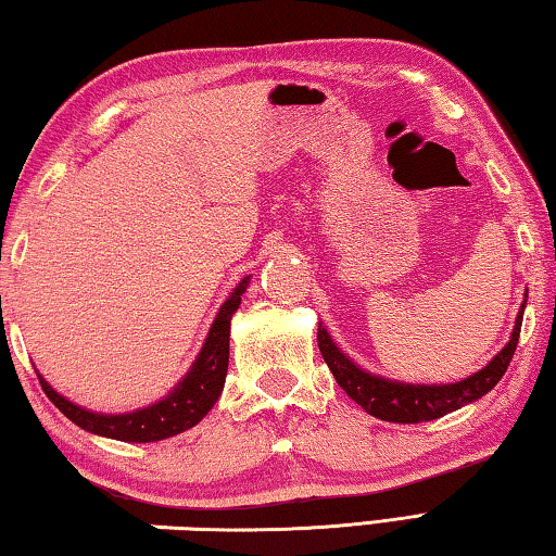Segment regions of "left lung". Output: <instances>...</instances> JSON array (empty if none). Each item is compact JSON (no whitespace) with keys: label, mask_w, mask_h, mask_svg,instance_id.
<instances>
[{"label":"left lung","mask_w":556,"mask_h":556,"mask_svg":"<svg viewBox=\"0 0 556 556\" xmlns=\"http://www.w3.org/2000/svg\"><path fill=\"white\" fill-rule=\"evenodd\" d=\"M527 299V294H525ZM522 312L525 301L520 306V314L515 318V328L510 341L497 353L483 370L468 375L460 382L451 384H409L380 378L363 370L355 365L341 348L333 343L326 328L318 324V351H321L324 361L331 368L336 382L341 384L345 394L355 400L361 407L378 417L382 421H394V425H419V421H431L444 417L448 412H456L483 394L491 392L510 365L517 341H520V326H522Z\"/></svg>","instance_id":"obj_1"}]
</instances>
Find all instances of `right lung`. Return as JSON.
Here are the masks:
<instances>
[{
  "mask_svg": "<svg viewBox=\"0 0 556 556\" xmlns=\"http://www.w3.org/2000/svg\"><path fill=\"white\" fill-rule=\"evenodd\" d=\"M248 285L250 277H244L240 285L232 289V294L220 306L218 316H215L208 338H205L191 370L184 375V380L178 382L164 400L127 414H100L83 409L71 400H65L63 394L55 392L39 375L46 397H49L73 425L90 431V434L117 441H131V444L162 441L195 427L205 414L211 412V407L218 402L223 392L230 357V318L240 308V299Z\"/></svg>",
  "mask_w": 556,
  "mask_h": 556,
  "instance_id": "right-lung-1",
  "label": "right lung"
}]
</instances>
